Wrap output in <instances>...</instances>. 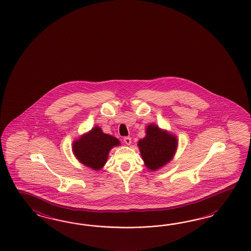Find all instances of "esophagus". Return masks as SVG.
Masks as SVG:
<instances>
[{
	"mask_svg": "<svg viewBox=\"0 0 251 251\" xmlns=\"http://www.w3.org/2000/svg\"><path fill=\"white\" fill-rule=\"evenodd\" d=\"M123 141H124V143L127 145H129L131 144V138L129 136L124 137Z\"/></svg>",
	"mask_w": 251,
	"mask_h": 251,
	"instance_id": "esophagus-1",
	"label": "esophagus"
}]
</instances>
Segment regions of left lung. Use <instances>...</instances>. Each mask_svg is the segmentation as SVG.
<instances>
[{
	"instance_id": "left-lung-1",
	"label": "left lung",
	"mask_w": 251,
	"mask_h": 251,
	"mask_svg": "<svg viewBox=\"0 0 251 251\" xmlns=\"http://www.w3.org/2000/svg\"><path fill=\"white\" fill-rule=\"evenodd\" d=\"M138 146L146 167L156 170L172 159L177 141L174 135L151 124L146 128V136L139 141Z\"/></svg>"
}]
</instances>
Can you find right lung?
I'll return each mask as SVG.
<instances>
[{
  "label": "right lung",
  "mask_w": 251,
  "mask_h": 251,
  "mask_svg": "<svg viewBox=\"0 0 251 251\" xmlns=\"http://www.w3.org/2000/svg\"><path fill=\"white\" fill-rule=\"evenodd\" d=\"M119 145L117 138L103 133L102 129L97 126L75 142L73 150L82 164L99 170L105 165L109 150Z\"/></svg>",
  "instance_id": "obj_1"
}]
</instances>
